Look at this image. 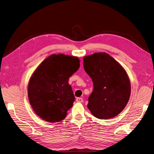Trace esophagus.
<instances>
[{"mask_svg": "<svg viewBox=\"0 0 154 154\" xmlns=\"http://www.w3.org/2000/svg\"><path fill=\"white\" fill-rule=\"evenodd\" d=\"M76 101L77 102H79V103H81V102L83 101V99L82 98H77Z\"/></svg>", "mask_w": 154, "mask_h": 154, "instance_id": "34e87169", "label": "esophagus"}]
</instances>
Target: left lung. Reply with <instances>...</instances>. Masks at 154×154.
<instances>
[{
	"label": "left lung",
	"instance_id": "left-lung-1",
	"mask_svg": "<svg viewBox=\"0 0 154 154\" xmlns=\"http://www.w3.org/2000/svg\"><path fill=\"white\" fill-rule=\"evenodd\" d=\"M83 60L84 70L94 86L88 108L98 119L115 117L126 107L130 97L131 84L126 72L106 53H96Z\"/></svg>",
	"mask_w": 154,
	"mask_h": 154
}]
</instances>
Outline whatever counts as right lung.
<instances>
[{"label": "right lung", "instance_id": "add662e5", "mask_svg": "<svg viewBox=\"0 0 154 154\" xmlns=\"http://www.w3.org/2000/svg\"><path fill=\"white\" fill-rule=\"evenodd\" d=\"M77 57L52 54L32 74L28 86L30 103L36 114L49 122L63 120L75 96L68 79L80 66Z\"/></svg>", "mask_w": 154, "mask_h": 154}]
</instances>
